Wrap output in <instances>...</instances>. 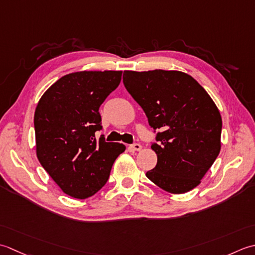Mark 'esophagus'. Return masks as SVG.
<instances>
[{
	"label": "esophagus",
	"instance_id": "obj_1",
	"mask_svg": "<svg viewBox=\"0 0 255 255\" xmlns=\"http://www.w3.org/2000/svg\"><path fill=\"white\" fill-rule=\"evenodd\" d=\"M128 148L131 149V150H133V152H134V150H136V152H138V150L142 149V145L138 144V143H134L132 145H129Z\"/></svg>",
	"mask_w": 255,
	"mask_h": 255
}]
</instances>
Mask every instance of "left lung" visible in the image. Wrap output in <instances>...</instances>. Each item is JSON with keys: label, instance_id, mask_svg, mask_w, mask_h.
<instances>
[{"label": "left lung", "instance_id": "obj_1", "mask_svg": "<svg viewBox=\"0 0 255 255\" xmlns=\"http://www.w3.org/2000/svg\"><path fill=\"white\" fill-rule=\"evenodd\" d=\"M123 84L158 129L152 149L157 164L146 177L170 194L201 183L221 149L222 120L216 103L193 77L155 69L123 74Z\"/></svg>", "mask_w": 255, "mask_h": 255}]
</instances>
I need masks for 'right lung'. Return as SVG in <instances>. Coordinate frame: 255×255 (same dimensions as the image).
<instances>
[{
	"mask_svg": "<svg viewBox=\"0 0 255 255\" xmlns=\"http://www.w3.org/2000/svg\"><path fill=\"white\" fill-rule=\"evenodd\" d=\"M122 71H77L51 85L34 116L36 155L59 188L76 199L100 190L117 157L126 150L120 143L99 142V108L120 85Z\"/></svg>",
	"mask_w": 255,
	"mask_h": 255,
	"instance_id": "obj_1",
	"label": "right lung"
}]
</instances>
